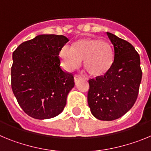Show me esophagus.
<instances>
[{"label":"esophagus","mask_w":151,"mask_h":151,"mask_svg":"<svg viewBox=\"0 0 151 151\" xmlns=\"http://www.w3.org/2000/svg\"><path fill=\"white\" fill-rule=\"evenodd\" d=\"M82 76H79V75H75L74 76V80H75V82H77L78 80L82 79Z\"/></svg>","instance_id":"1"}]
</instances>
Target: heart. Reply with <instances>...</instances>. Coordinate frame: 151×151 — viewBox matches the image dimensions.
Segmentation results:
<instances>
[{
    "label": "heart",
    "instance_id": "heart-1",
    "mask_svg": "<svg viewBox=\"0 0 151 151\" xmlns=\"http://www.w3.org/2000/svg\"><path fill=\"white\" fill-rule=\"evenodd\" d=\"M63 65L68 70H74L84 62V67L89 75L101 77L111 69L114 54L110 43L105 40L83 38L75 41L73 47L64 45L60 50Z\"/></svg>",
    "mask_w": 151,
    "mask_h": 151
}]
</instances>
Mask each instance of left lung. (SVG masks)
<instances>
[{"mask_svg":"<svg viewBox=\"0 0 151 151\" xmlns=\"http://www.w3.org/2000/svg\"><path fill=\"white\" fill-rule=\"evenodd\" d=\"M114 49V62L106 75L88 81V104L92 115L112 121L134 104L142 78L140 56L129 42L106 32Z\"/></svg>","mask_w":151,"mask_h":151,"instance_id":"1","label":"left lung"}]
</instances>
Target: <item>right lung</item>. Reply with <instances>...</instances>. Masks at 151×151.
I'll use <instances>...</instances> for the list:
<instances>
[{"instance_id":"obj_1","label":"right lung","mask_w":151,"mask_h":151,"mask_svg":"<svg viewBox=\"0 0 151 151\" xmlns=\"http://www.w3.org/2000/svg\"><path fill=\"white\" fill-rule=\"evenodd\" d=\"M69 41L57 35H39L13 53L11 87L23 111L37 119L62 113L75 85L71 73L60 67V50Z\"/></svg>"}]
</instances>
